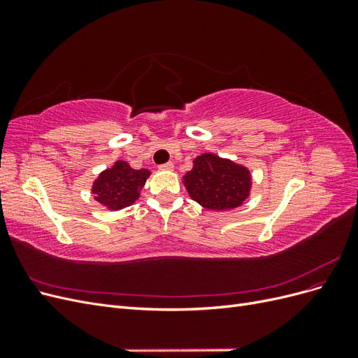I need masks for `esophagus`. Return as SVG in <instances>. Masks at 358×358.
<instances>
[{
	"instance_id": "1",
	"label": "esophagus",
	"mask_w": 358,
	"mask_h": 358,
	"mask_svg": "<svg viewBox=\"0 0 358 358\" xmlns=\"http://www.w3.org/2000/svg\"><path fill=\"white\" fill-rule=\"evenodd\" d=\"M159 169L161 170H173V169H175V166H173L171 161H169V162H166V164H161Z\"/></svg>"
}]
</instances>
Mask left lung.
<instances>
[{"instance_id":"obj_1","label":"left lung","mask_w":358,"mask_h":358,"mask_svg":"<svg viewBox=\"0 0 358 358\" xmlns=\"http://www.w3.org/2000/svg\"><path fill=\"white\" fill-rule=\"evenodd\" d=\"M183 183L194 201L210 210L234 209L248 199L251 175L243 166L213 154L194 159L192 170L183 176Z\"/></svg>"}]
</instances>
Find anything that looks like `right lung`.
I'll return each mask as SVG.
<instances>
[{
  "instance_id": "right-lung-1",
  "label": "right lung",
  "mask_w": 358,
  "mask_h": 358,
  "mask_svg": "<svg viewBox=\"0 0 358 358\" xmlns=\"http://www.w3.org/2000/svg\"><path fill=\"white\" fill-rule=\"evenodd\" d=\"M150 171L146 169L134 170L125 161H116L115 166L104 170L94 182L92 192L95 200L117 210L133 204L138 199V191L143 188Z\"/></svg>"
}]
</instances>
